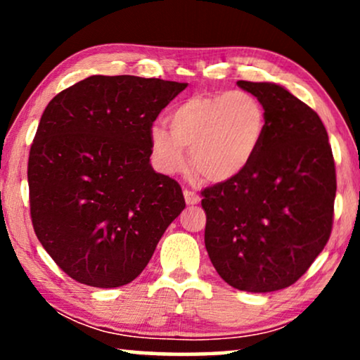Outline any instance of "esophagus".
Here are the masks:
<instances>
[{
    "label": "esophagus",
    "mask_w": 360,
    "mask_h": 360,
    "mask_svg": "<svg viewBox=\"0 0 360 360\" xmlns=\"http://www.w3.org/2000/svg\"><path fill=\"white\" fill-rule=\"evenodd\" d=\"M184 196H185L186 205H196V203H200V196H198V193H196V191H193V190L185 188V190H184Z\"/></svg>",
    "instance_id": "esophagus-1"
}]
</instances>
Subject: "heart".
<instances>
[{"label": "heart", "mask_w": 360, "mask_h": 360, "mask_svg": "<svg viewBox=\"0 0 360 360\" xmlns=\"http://www.w3.org/2000/svg\"><path fill=\"white\" fill-rule=\"evenodd\" d=\"M170 131L150 127L154 159L165 174L190 165L210 181L234 179L248 169L262 146L267 115L260 100L244 90L196 93L172 108Z\"/></svg>", "instance_id": "1"}]
</instances>
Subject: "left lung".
I'll return each instance as SVG.
<instances>
[{"label":"left lung","mask_w":360,"mask_h":360,"mask_svg":"<svg viewBox=\"0 0 360 360\" xmlns=\"http://www.w3.org/2000/svg\"><path fill=\"white\" fill-rule=\"evenodd\" d=\"M238 85L264 105L267 131L248 169L201 191L205 245L226 283L267 293L297 282L326 245L336 167L311 108L275 83Z\"/></svg>","instance_id":"obj_1"}]
</instances>
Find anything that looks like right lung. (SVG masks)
I'll use <instances>...</instances> for the list:
<instances>
[{
  "mask_svg": "<svg viewBox=\"0 0 360 360\" xmlns=\"http://www.w3.org/2000/svg\"><path fill=\"white\" fill-rule=\"evenodd\" d=\"M186 83L93 75L42 112L27 162L37 239L78 283L134 280L185 208L179 181L149 164L150 127Z\"/></svg>",
  "mask_w": 360,
  "mask_h": 360,
  "instance_id": "1",
  "label": "right lung"
}]
</instances>
